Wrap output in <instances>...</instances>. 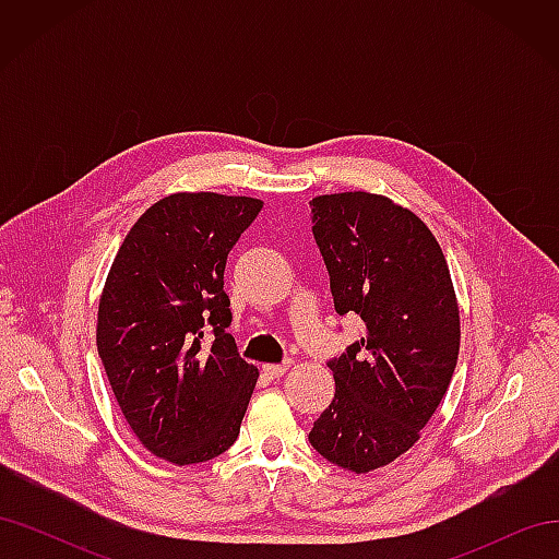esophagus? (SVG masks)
<instances>
[{"label":"esophagus","mask_w":559,"mask_h":559,"mask_svg":"<svg viewBox=\"0 0 559 559\" xmlns=\"http://www.w3.org/2000/svg\"><path fill=\"white\" fill-rule=\"evenodd\" d=\"M286 370H289V364H265L263 366V373L267 378H282Z\"/></svg>","instance_id":"obj_1"}]
</instances>
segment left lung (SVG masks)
<instances>
[{
    "instance_id": "1",
    "label": "left lung",
    "mask_w": 559,
    "mask_h": 559,
    "mask_svg": "<svg viewBox=\"0 0 559 559\" xmlns=\"http://www.w3.org/2000/svg\"><path fill=\"white\" fill-rule=\"evenodd\" d=\"M310 207L335 312L366 324L329 361L335 396L310 443L331 464L368 473L411 450L445 396L460 308L443 251L411 210L366 191L319 195Z\"/></svg>"
}]
</instances>
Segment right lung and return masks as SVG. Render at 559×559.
Here are the masks:
<instances>
[{"instance_id":"add662e5","label":"right lung","mask_w":559,"mask_h":559,"mask_svg":"<svg viewBox=\"0 0 559 559\" xmlns=\"http://www.w3.org/2000/svg\"><path fill=\"white\" fill-rule=\"evenodd\" d=\"M263 202L175 193L130 228L97 310V352L140 443L186 466L226 452L259 378L235 337L228 251Z\"/></svg>"}]
</instances>
